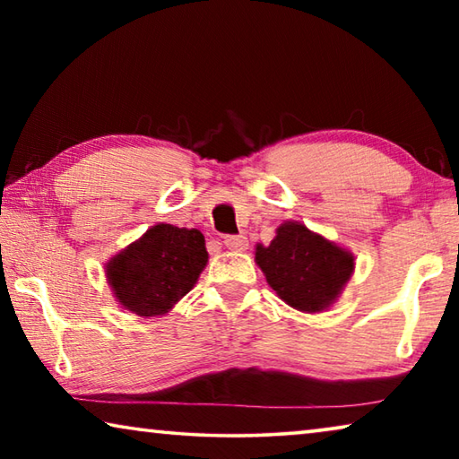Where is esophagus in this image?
Masks as SVG:
<instances>
[{"label":"esophagus","mask_w":459,"mask_h":459,"mask_svg":"<svg viewBox=\"0 0 459 459\" xmlns=\"http://www.w3.org/2000/svg\"><path fill=\"white\" fill-rule=\"evenodd\" d=\"M224 245H227L230 251H245L248 247V240L245 235H227L224 237Z\"/></svg>","instance_id":"esophagus-1"}]
</instances>
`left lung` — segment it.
<instances>
[{
    "instance_id": "obj_1",
    "label": "left lung",
    "mask_w": 459,
    "mask_h": 459,
    "mask_svg": "<svg viewBox=\"0 0 459 459\" xmlns=\"http://www.w3.org/2000/svg\"><path fill=\"white\" fill-rule=\"evenodd\" d=\"M255 261L279 298L301 312H322L352 275L354 257L304 224L285 222Z\"/></svg>"
}]
</instances>
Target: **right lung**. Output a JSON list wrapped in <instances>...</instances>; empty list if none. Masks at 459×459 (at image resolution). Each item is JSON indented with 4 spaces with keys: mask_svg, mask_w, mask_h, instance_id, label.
<instances>
[{
    "mask_svg": "<svg viewBox=\"0 0 459 459\" xmlns=\"http://www.w3.org/2000/svg\"><path fill=\"white\" fill-rule=\"evenodd\" d=\"M208 261L196 229L155 224L107 265L119 304L137 316L166 314L188 293Z\"/></svg>",
    "mask_w": 459,
    "mask_h": 459,
    "instance_id": "1",
    "label": "right lung"
}]
</instances>
